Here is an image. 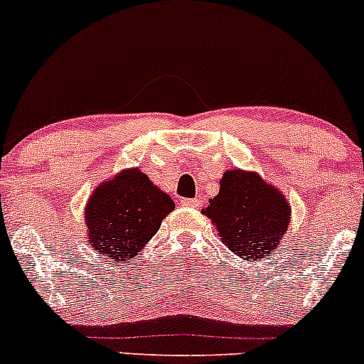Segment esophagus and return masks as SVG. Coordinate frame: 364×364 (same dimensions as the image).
<instances>
[{
  "label": "esophagus",
  "instance_id": "1",
  "mask_svg": "<svg viewBox=\"0 0 364 364\" xmlns=\"http://www.w3.org/2000/svg\"><path fill=\"white\" fill-rule=\"evenodd\" d=\"M182 204L187 208H198L199 206V199H182Z\"/></svg>",
  "mask_w": 364,
  "mask_h": 364
}]
</instances>
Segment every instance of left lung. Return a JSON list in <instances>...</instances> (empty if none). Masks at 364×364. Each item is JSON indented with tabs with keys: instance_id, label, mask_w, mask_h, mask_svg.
Instances as JSON below:
<instances>
[{
	"instance_id": "obj_1",
	"label": "left lung",
	"mask_w": 364,
	"mask_h": 364,
	"mask_svg": "<svg viewBox=\"0 0 364 364\" xmlns=\"http://www.w3.org/2000/svg\"><path fill=\"white\" fill-rule=\"evenodd\" d=\"M203 213L215 223L222 242L244 259L270 256L291 223V204L256 171L227 170Z\"/></svg>"
}]
</instances>
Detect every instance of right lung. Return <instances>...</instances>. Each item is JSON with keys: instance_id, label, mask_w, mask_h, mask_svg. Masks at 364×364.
<instances>
[{"instance_id": "right-lung-1", "label": "right lung", "mask_w": 364, "mask_h": 364, "mask_svg": "<svg viewBox=\"0 0 364 364\" xmlns=\"http://www.w3.org/2000/svg\"><path fill=\"white\" fill-rule=\"evenodd\" d=\"M173 208V199L158 189L144 171L124 170L100 183L89 198L84 211L85 242L96 255L112 261L136 258Z\"/></svg>"}]
</instances>
